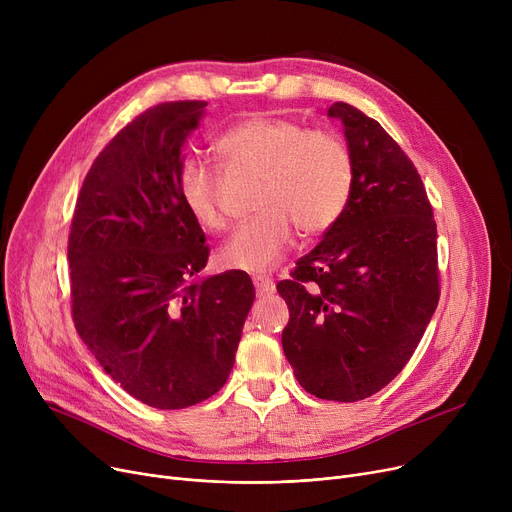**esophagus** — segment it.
Wrapping results in <instances>:
<instances>
[{
	"mask_svg": "<svg viewBox=\"0 0 512 512\" xmlns=\"http://www.w3.org/2000/svg\"><path fill=\"white\" fill-rule=\"evenodd\" d=\"M253 284H255V290H257L259 297H270V294H274V290H276L274 280L267 278V276H255Z\"/></svg>",
	"mask_w": 512,
	"mask_h": 512,
	"instance_id": "esophagus-1",
	"label": "esophagus"
}]
</instances>
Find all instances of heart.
I'll use <instances>...</instances> for the list:
<instances>
[{"label": "heart", "instance_id": "heart-1", "mask_svg": "<svg viewBox=\"0 0 512 512\" xmlns=\"http://www.w3.org/2000/svg\"><path fill=\"white\" fill-rule=\"evenodd\" d=\"M215 151L230 170L259 172V213L240 224L220 251V261L230 270H270L292 242L294 226L305 234L330 230L353 193V155L332 132L253 116L222 132ZM178 191L199 226H224L220 180L207 164L186 159L178 172Z\"/></svg>", "mask_w": 512, "mask_h": 512}]
</instances>
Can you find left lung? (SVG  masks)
Segmentation results:
<instances>
[{
    "label": "left lung",
    "instance_id": "1",
    "mask_svg": "<svg viewBox=\"0 0 512 512\" xmlns=\"http://www.w3.org/2000/svg\"><path fill=\"white\" fill-rule=\"evenodd\" d=\"M355 180L338 222L276 288L290 319L282 348L313 396L363 400L415 353L438 299L432 205L411 159L348 103H334Z\"/></svg>",
    "mask_w": 512,
    "mask_h": 512
}]
</instances>
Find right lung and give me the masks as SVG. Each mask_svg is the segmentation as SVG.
Segmentation results:
<instances>
[{"mask_svg": "<svg viewBox=\"0 0 512 512\" xmlns=\"http://www.w3.org/2000/svg\"><path fill=\"white\" fill-rule=\"evenodd\" d=\"M205 105L161 103L124 126L93 161L68 238L78 336L116 384L164 411L226 384L255 301L245 272L201 276L205 234L180 199Z\"/></svg>", "mask_w": 512, "mask_h": 512, "instance_id": "right-lung-1", "label": "right lung"}]
</instances>
